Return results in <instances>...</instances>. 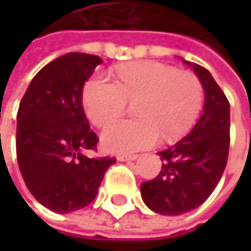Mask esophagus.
<instances>
[{
    "label": "esophagus",
    "mask_w": 251,
    "mask_h": 251,
    "mask_svg": "<svg viewBox=\"0 0 251 251\" xmlns=\"http://www.w3.org/2000/svg\"><path fill=\"white\" fill-rule=\"evenodd\" d=\"M139 155L138 154H121L118 155V160L119 161H135Z\"/></svg>",
    "instance_id": "34e87169"
}]
</instances>
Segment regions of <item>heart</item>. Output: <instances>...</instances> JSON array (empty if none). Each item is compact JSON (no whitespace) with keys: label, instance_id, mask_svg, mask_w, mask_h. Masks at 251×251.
<instances>
[{"label":"heart","instance_id":"1","mask_svg":"<svg viewBox=\"0 0 251 251\" xmlns=\"http://www.w3.org/2000/svg\"><path fill=\"white\" fill-rule=\"evenodd\" d=\"M127 100H136L138 118L109 125L101 144L112 152H130L155 145L161 135L172 142L195 125L203 103V87L189 71L155 62L125 64L116 70V82L103 75L90 78L82 90L88 119L106 126L125 112Z\"/></svg>","mask_w":251,"mask_h":251}]
</instances>
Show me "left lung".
Returning a JSON list of instances; mask_svg holds the SVG:
<instances>
[{"label":"left lung","instance_id":"1","mask_svg":"<svg viewBox=\"0 0 251 251\" xmlns=\"http://www.w3.org/2000/svg\"><path fill=\"white\" fill-rule=\"evenodd\" d=\"M190 65L205 93L203 113L183 139L158 155L160 175L141 184L145 205L161 215H181L201 206L224 173L229 150V103L211 73Z\"/></svg>","mask_w":251,"mask_h":251}]
</instances>
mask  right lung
<instances>
[{"label": "right lung", "mask_w": 251, "mask_h": 251, "mask_svg": "<svg viewBox=\"0 0 251 251\" xmlns=\"http://www.w3.org/2000/svg\"><path fill=\"white\" fill-rule=\"evenodd\" d=\"M101 62L81 52L53 59L31 79L19 107V169L34 199L58 214L91 203L116 161L85 154L99 138L82 109V87Z\"/></svg>", "instance_id": "1"}]
</instances>
